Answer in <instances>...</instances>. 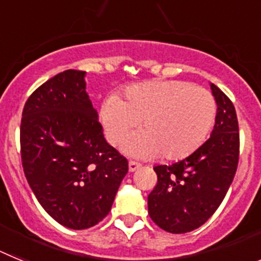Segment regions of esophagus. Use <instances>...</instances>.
<instances>
[{
	"instance_id": "obj_1",
	"label": "esophagus",
	"mask_w": 261,
	"mask_h": 261,
	"mask_svg": "<svg viewBox=\"0 0 261 261\" xmlns=\"http://www.w3.org/2000/svg\"><path fill=\"white\" fill-rule=\"evenodd\" d=\"M141 163L136 162V161H129V171L133 172L136 171V170H138V168L141 167Z\"/></svg>"
}]
</instances>
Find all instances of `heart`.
Instances as JSON below:
<instances>
[{"label":"heart","mask_w":261,"mask_h":261,"mask_svg":"<svg viewBox=\"0 0 261 261\" xmlns=\"http://www.w3.org/2000/svg\"><path fill=\"white\" fill-rule=\"evenodd\" d=\"M217 103L206 89L186 81H151L129 86L124 99L111 95L100 108V123L112 145H120L142 121L141 135L128 153L168 161L191 155L214 125Z\"/></svg>","instance_id":"b5f03b06"}]
</instances>
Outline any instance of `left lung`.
<instances>
[{"label": "left lung", "instance_id": "1", "mask_svg": "<svg viewBox=\"0 0 261 261\" xmlns=\"http://www.w3.org/2000/svg\"><path fill=\"white\" fill-rule=\"evenodd\" d=\"M217 116L211 137L191 155L154 167L156 180L147 196L151 220L172 234L192 231L214 214L229 191L239 162V126L232 102L212 84Z\"/></svg>", "mask_w": 261, "mask_h": 261}]
</instances>
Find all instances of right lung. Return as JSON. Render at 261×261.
Listing matches in <instances>:
<instances>
[{
  "label": "right lung",
  "mask_w": 261,
  "mask_h": 261,
  "mask_svg": "<svg viewBox=\"0 0 261 261\" xmlns=\"http://www.w3.org/2000/svg\"><path fill=\"white\" fill-rule=\"evenodd\" d=\"M85 71L59 73L27 99L20 121L23 171L44 211L73 230L110 213L128 161L106 141Z\"/></svg>",
  "instance_id": "right-lung-1"
}]
</instances>
